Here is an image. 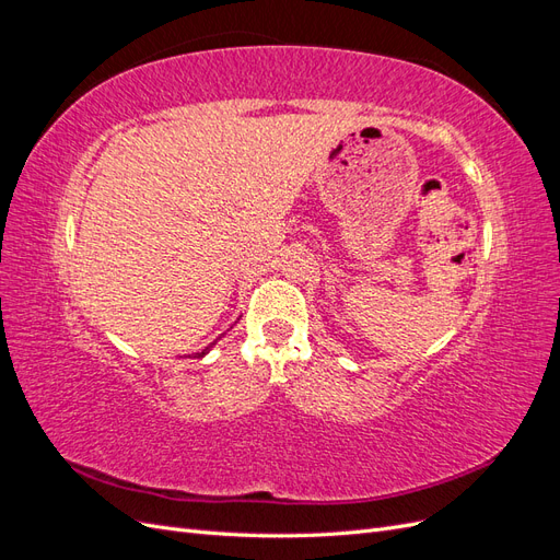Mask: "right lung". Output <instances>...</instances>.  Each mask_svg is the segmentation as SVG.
I'll list each match as a JSON object with an SVG mask.
<instances>
[{"label": "right lung", "instance_id": "1", "mask_svg": "<svg viewBox=\"0 0 560 560\" xmlns=\"http://www.w3.org/2000/svg\"><path fill=\"white\" fill-rule=\"evenodd\" d=\"M219 338H222V336H219ZM219 338H217V341H219ZM217 341H214V343H217ZM214 343H210V346H208L206 350H200V352H196V354H194V358H202V354H208V350H210V348H212ZM189 358H191V354H189Z\"/></svg>", "mask_w": 560, "mask_h": 560}]
</instances>
